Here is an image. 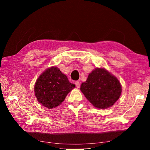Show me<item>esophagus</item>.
I'll return each instance as SVG.
<instances>
[{"label":"esophagus","mask_w":150,"mask_h":150,"mask_svg":"<svg viewBox=\"0 0 150 150\" xmlns=\"http://www.w3.org/2000/svg\"><path fill=\"white\" fill-rule=\"evenodd\" d=\"M75 84L76 85V87H77V88H79L80 87V83L79 82V81H75Z\"/></svg>","instance_id":"1"}]
</instances>
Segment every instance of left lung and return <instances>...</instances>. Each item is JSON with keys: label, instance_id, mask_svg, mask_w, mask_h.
Returning <instances> with one entry per match:
<instances>
[{"label": "left lung", "instance_id": "8db88e82", "mask_svg": "<svg viewBox=\"0 0 150 150\" xmlns=\"http://www.w3.org/2000/svg\"><path fill=\"white\" fill-rule=\"evenodd\" d=\"M81 91L92 105L105 109L120 98L122 87L118 79L102 68H96L81 85Z\"/></svg>", "mask_w": 150, "mask_h": 150}]
</instances>
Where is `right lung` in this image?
Listing matches in <instances>:
<instances>
[{
    "label": "right lung",
    "mask_w": 150,
    "mask_h": 150,
    "mask_svg": "<svg viewBox=\"0 0 150 150\" xmlns=\"http://www.w3.org/2000/svg\"><path fill=\"white\" fill-rule=\"evenodd\" d=\"M75 87L58 68L52 67L38 78L34 92L40 103L47 108H53L61 105Z\"/></svg>",
    "instance_id": "add662e5"
}]
</instances>
